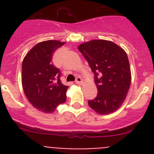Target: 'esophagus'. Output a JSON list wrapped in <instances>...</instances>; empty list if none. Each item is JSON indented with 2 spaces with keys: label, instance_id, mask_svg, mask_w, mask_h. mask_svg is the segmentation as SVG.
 <instances>
[{
  "label": "esophagus",
  "instance_id": "1",
  "mask_svg": "<svg viewBox=\"0 0 154 154\" xmlns=\"http://www.w3.org/2000/svg\"><path fill=\"white\" fill-rule=\"evenodd\" d=\"M75 83L79 84V85H82V79L80 77H77V79L75 80Z\"/></svg>",
  "mask_w": 154,
  "mask_h": 154
}]
</instances>
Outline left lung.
Listing matches in <instances>:
<instances>
[{
  "label": "left lung",
  "instance_id": "1",
  "mask_svg": "<svg viewBox=\"0 0 154 154\" xmlns=\"http://www.w3.org/2000/svg\"><path fill=\"white\" fill-rule=\"evenodd\" d=\"M80 52L95 75L97 96L88 102L100 115L112 113L123 105L131 83V71L126 51L111 41L92 40L79 45Z\"/></svg>",
  "mask_w": 154,
  "mask_h": 154
}]
</instances>
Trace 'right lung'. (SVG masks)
I'll use <instances>...</instances> for the list:
<instances>
[{
  "mask_svg": "<svg viewBox=\"0 0 154 154\" xmlns=\"http://www.w3.org/2000/svg\"><path fill=\"white\" fill-rule=\"evenodd\" d=\"M65 43L57 40L39 42L23 59V90L29 103L45 113H53L66 101L68 86L61 82L59 70L51 61L53 53Z\"/></svg>",
  "mask_w": 154,
  "mask_h": 154,
  "instance_id": "obj_1",
  "label": "right lung"
}]
</instances>
